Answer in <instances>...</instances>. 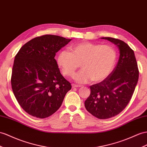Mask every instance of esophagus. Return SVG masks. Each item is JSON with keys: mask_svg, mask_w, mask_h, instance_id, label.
<instances>
[{"mask_svg": "<svg viewBox=\"0 0 147 147\" xmlns=\"http://www.w3.org/2000/svg\"><path fill=\"white\" fill-rule=\"evenodd\" d=\"M80 87H81V86L76 85V84H72V88H80Z\"/></svg>", "mask_w": 147, "mask_h": 147, "instance_id": "esophagus-1", "label": "esophagus"}]
</instances>
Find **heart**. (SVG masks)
Wrapping results in <instances>:
<instances>
[{"mask_svg":"<svg viewBox=\"0 0 147 147\" xmlns=\"http://www.w3.org/2000/svg\"><path fill=\"white\" fill-rule=\"evenodd\" d=\"M59 53L56 62L63 75L71 76L81 64L82 69L74 75L79 83L100 82L111 74L115 64L116 51L110 45L82 42Z\"/></svg>","mask_w":147,"mask_h":147,"instance_id":"1","label":"heart"}]
</instances>
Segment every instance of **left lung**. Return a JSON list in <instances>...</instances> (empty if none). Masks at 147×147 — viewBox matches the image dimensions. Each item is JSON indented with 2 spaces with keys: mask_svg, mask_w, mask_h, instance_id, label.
<instances>
[{
  "mask_svg": "<svg viewBox=\"0 0 147 147\" xmlns=\"http://www.w3.org/2000/svg\"><path fill=\"white\" fill-rule=\"evenodd\" d=\"M101 39L118 47L119 61L104 80L90 86L91 94L84 105L92 115L107 119L118 115L129 104L137 84L139 71L134 51L126 43L111 37Z\"/></svg>",
  "mask_w": 147,
  "mask_h": 147,
  "instance_id": "1",
  "label": "left lung"
}]
</instances>
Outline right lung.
Returning <instances> with one entry per match:
<instances>
[{
  "mask_svg": "<svg viewBox=\"0 0 147 147\" xmlns=\"http://www.w3.org/2000/svg\"><path fill=\"white\" fill-rule=\"evenodd\" d=\"M71 40L52 35L36 37L15 57L11 84L18 104L28 114L40 119L53 114L71 90L55 58Z\"/></svg>",
  "mask_w": 147,
  "mask_h": 147,
  "instance_id": "add662e5",
  "label": "right lung"
}]
</instances>
